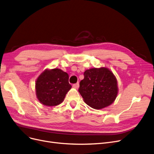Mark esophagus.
<instances>
[{"label": "esophagus", "instance_id": "34e87169", "mask_svg": "<svg viewBox=\"0 0 154 154\" xmlns=\"http://www.w3.org/2000/svg\"><path fill=\"white\" fill-rule=\"evenodd\" d=\"M73 88H75V89H78V88H79V83L77 82V83H76V84H73Z\"/></svg>", "mask_w": 154, "mask_h": 154}]
</instances>
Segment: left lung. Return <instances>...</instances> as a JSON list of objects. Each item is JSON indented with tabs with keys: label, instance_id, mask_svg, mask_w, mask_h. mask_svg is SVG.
Wrapping results in <instances>:
<instances>
[{
	"label": "left lung",
	"instance_id": "1",
	"mask_svg": "<svg viewBox=\"0 0 154 154\" xmlns=\"http://www.w3.org/2000/svg\"><path fill=\"white\" fill-rule=\"evenodd\" d=\"M84 75L79 92L87 104L100 109L115 101L118 92V83L111 70L105 67L93 68L86 70Z\"/></svg>",
	"mask_w": 154,
	"mask_h": 154
}]
</instances>
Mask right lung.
I'll use <instances>...</instances> for the list:
<instances>
[{
	"label": "right lung",
	"mask_w": 154,
	"mask_h": 154,
	"mask_svg": "<svg viewBox=\"0 0 154 154\" xmlns=\"http://www.w3.org/2000/svg\"><path fill=\"white\" fill-rule=\"evenodd\" d=\"M36 94L39 101L47 106L62 103L72 85L69 75L60 69H46L36 81Z\"/></svg>",
	"instance_id": "obj_1"
}]
</instances>
